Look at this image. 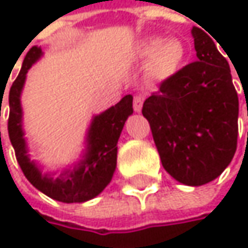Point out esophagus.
<instances>
[{
  "mask_svg": "<svg viewBox=\"0 0 248 248\" xmlns=\"http://www.w3.org/2000/svg\"><path fill=\"white\" fill-rule=\"evenodd\" d=\"M143 100H145V96H142V94H136V96L133 97V110H135V112H140V110H142Z\"/></svg>",
  "mask_w": 248,
  "mask_h": 248,
  "instance_id": "obj_1",
  "label": "esophagus"
}]
</instances>
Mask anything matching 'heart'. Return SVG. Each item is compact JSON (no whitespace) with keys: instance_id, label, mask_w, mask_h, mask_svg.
Listing matches in <instances>:
<instances>
[{"instance_id":"heart-1","label":"heart","mask_w":248,"mask_h":248,"mask_svg":"<svg viewBox=\"0 0 248 248\" xmlns=\"http://www.w3.org/2000/svg\"><path fill=\"white\" fill-rule=\"evenodd\" d=\"M139 56L149 62V73L155 78L175 75L186 59V47L179 38L152 37L139 46Z\"/></svg>"}]
</instances>
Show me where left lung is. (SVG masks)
Wrapping results in <instances>:
<instances>
[{"mask_svg":"<svg viewBox=\"0 0 248 248\" xmlns=\"http://www.w3.org/2000/svg\"><path fill=\"white\" fill-rule=\"evenodd\" d=\"M197 62L159 84L142 108L162 167L185 185H204L231 162L238 136V96L228 62L213 38L192 27Z\"/></svg>","mask_w":248,"mask_h":248,"instance_id":"8db88e82","label":"left lung"}]
</instances>
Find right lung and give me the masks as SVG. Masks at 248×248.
<instances>
[{
    "label": "right lung",
    "mask_w": 248,
    "mask_h": 248,
    "mask_svg": "<svg viewBox=\"0 0 248 248\" xmlns=\"http://www.w3.org/2000/svg\"><path fill=\"white\" fill-rule=\"evenodd\" d=\"M40 47H31L28 50L21 70L10 89L8 136L21 171L37 189H40L47 197L62 202H84L99 195L113 176L118 158V139L127 116L133 113V97L132 94H126L118 105L112 106L93 119L87 138V154L77 168L73 171H66L63 176L59 178L41 175L37 165L27 156L21 129L23 113L20 105V94L24 86L25 75L32 63L40 59ZM1 96H4V93Z\"/></svg>",
    "instance_id": "obj_1"
}]
</instances>
